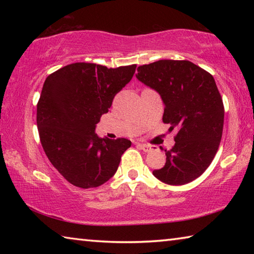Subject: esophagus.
I'll use <instances>...</instances> for the list:
<instances>
[{"mask_svg":"<svg viewBox=\"0 0 254 254\" xmlns=\"http://www.w3.org/2000/svg\"><path fill=\"white\" fill-rule=\"evenodd\" d=\"M139 147H140L141 150H143L144 152H149V151H151V150H153V148L151 147V145L145 144V143H140Z\"/></svg>","mask_w":254,"mask_h":254,"instance_id":"esophagus-1","label":"esophagus"}]
</instances>
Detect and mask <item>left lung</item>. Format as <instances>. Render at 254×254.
<instances>
[{
  "instance_id": "obj_1",
  "label": "left lung",
  "mask_w": 254,
  "mask_h": 254,
  "mask_svg": "<svg viewBox=\"0 0 254 254\" xmlns=\"http://www.w3.org/2000/svg\"><path fill=\"white\" fill-rule=\"evenodd\" d=\"M136 78L159 93L163 123L178 130L166 163L152 174L168 185L192 182L208 168L220 145L224 106L214 77L188 60H158L137 67Z\"/></svg>"
}]
</instances>
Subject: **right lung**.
Returning a JSON list of instances; mask_svg holds the SVG:
<instances>
[{"mask_svg": "<svg viewBox=\"0 0 254 254\" xmlns=\"http://www.w3.org/2000/svg\"><path fill=\"white\" fill-rule=\"evenodd\" d=\"M136 65L107 68L75 63L47 77L37 105V126L49 161L68 183L94 188L113 177L131 141L98 136L96 124Z\"/></svg>", "mask_w": 254, "mask_h": 254, "instance_id": "add662e5", "label": "right lung"}]
</instances>
